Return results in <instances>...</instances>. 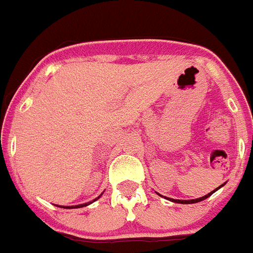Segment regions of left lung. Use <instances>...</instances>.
Listing matches in <instances>:
<instances>
[{
  "mask_svg": "<svg viewBox=\"0 0 253 253\" xmlns=\"http://www.w3.org/2000/svg\"><path fill=\"white\" fill-rule=\"evenodd\" d=\"M223 185H220V186L219 187H222ZM218 187V189H219ZM218 189H215V190H218ZM215 190H214V191H211V193H209V194H207V195L205 196H202V198H199V199H194V200H175V199H171L172 202H175V203H180V204H194V203H199V202H202V200H205V199L207 198H209L210 195H211V194L213 193H215Z\"/></svg>",
  "mask_w": 253,
  "mask_h": 253,
  "instance_id": "8db88e82",
  "label": "left lung"
}]
</instances>
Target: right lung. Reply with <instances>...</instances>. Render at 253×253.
Listing matches in <instances>:
<instances>
[{
  "label": "right lung",
  "mask_w": 253,
  "mask_h": 253,
  "mask_svg": "<svg viewBox=\"0 0 253 253\" xmlns=\"http://www.w3.org/2000/svg\"><path fill=\"white\" fill-rule=\"evenodd\" d=\"M99 198H100V196H99ZM99 198H97V199H99ZM97 199H95V200H97ZM95 200H93V202H95ZM86 205L87 204H81V205H76V207H71V208H69V207H62V208H68V209H73V208H82V207H86Z\"/></svg>",
  "instance_id": "right-lung-1"
}]
</instances>
